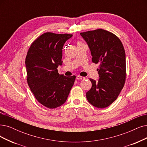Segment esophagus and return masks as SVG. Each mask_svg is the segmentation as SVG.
Here are the masks:
<instances>
[{"instance_id":"esophagus-1","label":"esophagus","mask_w":147,"mask_h":147,"mask_svg":"<svg viewBox=\"0 0 147 147\" xmlns=\"http://www.w3.org/2000/svg\"><path fill=\"white\" fill-rule=\"evenodd\" d=\"M84 78H85V77H81V76H80V75L77 76V80H84Z\"/></svg>"}]
</instances>
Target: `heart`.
Here are the masks:
<instances>
[{
	"label": "heart",
	"instance_id": "heart-1",
	"mask_svg": "<svg viewBox=\"0 0 147 147\" xmlns=\"http://www.w3.org/2000/svg\"><path fill=\"white\" fill-rule=\"evenodd\" d=\"M81 43V42H78V43Z\"/></svg>",
	"mask_w": 147,
	"mask_h": 147
}]
</instances>
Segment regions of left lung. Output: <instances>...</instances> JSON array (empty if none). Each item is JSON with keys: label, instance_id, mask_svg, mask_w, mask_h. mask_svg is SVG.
I'll return each instance as SVG.
<instances>
[{"label": "left lung", "instance_id": "8db88e82", "mask_svg": "<svg viewBox=\"0 0 147 147\" xmlns=\"http://www.w3.org/2000/svg\"><path fill=\"white\" fill-rule=\"evenodd\" d=\"M91 52L92 62L99 63V79L92 84L86 98L92 105L105 108L119 96L126 79L124 48L116 35L102 29L81 32Z\"/></svg>", "mask_w": 147, "mask_h": 147}]
</instances>
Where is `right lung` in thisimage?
<instances>
[{
  "instance_id": "add662e5",
  "label": "right lung",
  "mask_w": 147,
  "mask_h": 147,
  "mask_svg": "<svg viewBox=\"0 0 147 147\" xmlns=\"http://www.w3.org/2000/svg\"><path fill=\"white\" fill-rule=\"evenodd\" d=\"M72 34L46 32L31 44L27 52L25 64L28 86L35 98L51 109L61 106L67 100L76 78L58 72L63 61L64 43Z\"/></svg>"
}]
</instances>
